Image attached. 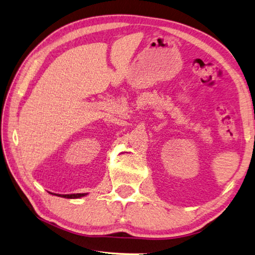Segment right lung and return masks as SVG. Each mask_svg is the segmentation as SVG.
Returning a JSON list of instances; mask_svg holds the SVG:
<instances>
[{
  "label": "right lung",
  "instance_id": "1",
  "mask_svg": "<svg viewBox=\"0 0 255 255\" xmlns=\"http://www.w3.org/2000/svg\"><path fill=\"white\" fill-rule=\"evenodd\" d=\"M52 194V193H51ZM54 195L60 196V197H64V198H79L82 196H86L87 194L83 193V194H66V195H62V194H54Z\"/></svg>",
  "mask_w": 255,
  "mask_h": 255
}]
</instances>
